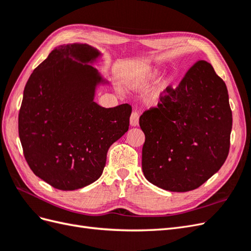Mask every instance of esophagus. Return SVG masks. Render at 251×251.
Here are the masks:
<instances>
[{
	"label": "esophagus",
	"instance_id": "1",
	"mask_svg": "<svg viewBox=\"0 0 251 251\" xmlns=\"http://www.w3.org/2000/svg\"><path fill=\"white\" fill-rule=\"evenodd\" d=\"M138 123H139V114L137 112H133L130 117V125L132 126H138Z\"/></svg>",
	"mask_w": 251,
	"mask_h": 251
}]
</instances>
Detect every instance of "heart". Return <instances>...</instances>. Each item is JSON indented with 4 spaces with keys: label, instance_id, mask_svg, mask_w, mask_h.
<instances>
[{
    "label": "heart",
    "instance_id": "1",
    "mask_svg": "<svg viewBox=\"0 0 251 251\" xmlns=\"http://www.w3.org/2000/svg\"><path fill=\"white\" fill-rule=\"evenodd\" d=\"M151 74H153V75H154V74H155V72H151Z\"/></svg>",
    "mask_w": 251,
    "mask_h": 251
}]
</instances>
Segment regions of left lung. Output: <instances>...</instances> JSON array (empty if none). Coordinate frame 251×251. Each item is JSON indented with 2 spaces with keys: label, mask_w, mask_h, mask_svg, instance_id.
<instances>
[{
  "label": "left lung",
  "mask_w": 251,
  "mask_h": 251,
  "mask_svg": "<svg viewBox=\"0 0 251 251\" xmlns=\"http://www.w3.org/2000/svg\"><path fill=\"white\" fill-rule=\"evenodd\" d=\"M146 136L142 171L151 184L171 192L198 188L228 156L232 113L223 79L198 60L176 89L139 118Z\"/></svg>",
  "instance_id": "left-lung-1"
}]
</instances>
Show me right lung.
<instances>
[{"mask_svg":"<svg viewBox=\"0 0 251 251\" xmlns=\"http://www.w3.org/2000/svg\"><path fill=\"white\" fill-rule=\"evenodd\" d=\"M100 54L87 44L58 46L24 89L19 135L25 159L35 176L60 191L100 178L109 148L128 130L130 104L105 109L93 100L96 86L107 81L83 64Z\"/></svg>","mask_w":251,"mask_h":251,"instance_id":"add662e5","label":"right lung"}]
</instances>
